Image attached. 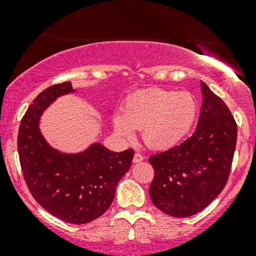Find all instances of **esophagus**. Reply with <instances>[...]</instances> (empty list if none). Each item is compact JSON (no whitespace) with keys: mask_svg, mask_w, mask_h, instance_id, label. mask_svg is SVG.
I'll use <instances>...</instances> for the list:
<instances>
[{"mask_svg":"<svg viewBox=\"0 0 256 256\" xmlns=\"http://www.w3.org/2000/svg\"><path fill=\"white\" fill-rule=\"evenodd\" d=\"M144 154H141L140 152H136V154H134V160H132V162H134V164H138V162L144 161Z\"/></svg>","mask_w":256,"mask_h":256,"instance_id":"obj_1","label":"esophagus"}]
</instances>
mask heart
I'll return each mask as SVG.
<instances>
[{"mask_svg": "<svg viewBox=\"0 0 256 256\" xmlns=\"http://www.w3.org/2000/svg\"><path fill=\"white\" fill-rule=\"evenodd\" d=\"M197 114V100L190 92L151 88L130 95L114 125L126 140L134 138L135 130H141L142 141L150 148L167 150L186 138Z\"/></svg>", "mask_w": 256, "mask_h": 256, "instance_id": "1", "label": "heart"}]
</instances>
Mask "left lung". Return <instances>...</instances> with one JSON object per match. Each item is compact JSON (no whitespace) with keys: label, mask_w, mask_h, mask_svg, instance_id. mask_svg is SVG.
I'll return each instance as SVG.
<instances>
[{"label":"left lung","mask_w":256,"mask_h":256,"mask_svg":"<svg viewBox=\"0 0 256 256\" xmlns=\"http://www.w3.org/2000/svg\"><path fill=\"white\" fill-rule=\"evenodd\" d=\"M203 104L194 134L150 156L154 170L150 197L171 216H193L218 197L228 182L236 146V122L226 102L202 82Z\"/></svg>","instance_id":"1"}]
</instances>
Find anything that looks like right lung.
<instances>
[{"instance_id": "1", "label": "right lung", "mask_w": 256, "mask_h": 256, "mask_svg": "<svg viewBox=\"0 0 256 256\" xmlns=\"http://www.w3.org/2000/svg\"><path fill=\"white\" fill-rule=\"evenodd\" d=\"M73 92L72 82H64L38 94L20 121L17 146L23 178L33 198L62 220L85 224L109 209L135 152H112L100 144L76 154L52 148L40 131V118L56 98Z\"/></svg>"}]
</instances>
